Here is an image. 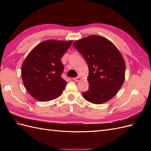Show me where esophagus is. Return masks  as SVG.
I'll return each instance as SVG.
<instances>
[{
    "instance_id": "obj_1",
    "label": "esophagus",
    "mask_w": 151,
    "mask_h": 151,
    "mask_svg": "<svg viewBox=\"0 0 151 151\" xmlns=\"http://www.w3.org/2000/svg\"><path fill=\"white\" fill-rule=\"evenodd\" d=\"M81 77H79V76L74 78V81H75V82H78V81H81Z\"/></svg>"
}]
</instances>
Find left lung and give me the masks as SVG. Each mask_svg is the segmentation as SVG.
<instances>
[{
    "instance_id": "1",
    "label": "left lung",
    "mask_w": 151,
    "mask_h": 151,
    "mask_svg": "<svg viewBox=\"0 0 151 151\" xmlns=\"http://www.w3.org/2000/svg\"><path fill=\"white\" fill-rule=\"evenodd\" d=\"M89 68V88L82 92L86 101L102 104L117 93L124 80L125 63L119 51L102 36H92L74 42Z\"/></svg>"
}]
</instances>
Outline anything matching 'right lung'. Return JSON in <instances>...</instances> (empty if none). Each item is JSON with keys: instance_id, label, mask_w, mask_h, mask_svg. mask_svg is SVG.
Here are the masks:
<instances>
[{"instance_id": "1", "label": "right lung", "mask_w": 151, "mask_h": 151, "mask_svg": "<svg viewBox=\"0 0 151 151\" xmlns=\"http://www.w3.org/2000/svg\"><path fill=\"white\" fill-rule=\"evenodd\" d=\"M72 41L48 40L38 44L22 63L21 76L28 92L40 101H49L62 93L67 82L62 77L61 58Z\"/></svg>"}]
</instances>
